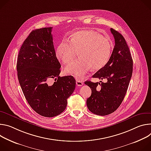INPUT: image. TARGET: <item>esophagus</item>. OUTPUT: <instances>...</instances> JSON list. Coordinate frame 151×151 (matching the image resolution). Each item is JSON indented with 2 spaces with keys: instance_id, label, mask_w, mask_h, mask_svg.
<instances>
[{
  "instance_id": "34e87169",
  "label": "esophagus",
  "mask_w": 151,
  "mask_h": 151,
  "mask_svg": "<svg viewBox=\"0 0 151 151\" xmlns=\"http://www.w3.org/2000/svg\"><path fill=\"white\" fill-rule=\"evenodd\" d=\"M76 85L78 86H81L83 85V81L81 80H80L79 78H76Z\"/></svg>"
}]
</instances>
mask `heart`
<instances>
[{
    "instance_id": "heart-1",
    "label": "heart",
    "mask_w": 151,
    "mask_h": 151,
    "mask_svg": "<svg viewBox=\"0 0 151 151\" xmlns=\"http://www.w3.org/2000/svg\"><path fill=\"white\" fill-rule=\"evenodd\" d=\"M111 50L112 45L108 39L92 30H81L73 33L70 41H62L56 55L63 63L68 64L79 53L80 59L69 63L64 71L81 78L91 68L98 70L104 67L110 58Z\"/></svg>"
}]
</instances>
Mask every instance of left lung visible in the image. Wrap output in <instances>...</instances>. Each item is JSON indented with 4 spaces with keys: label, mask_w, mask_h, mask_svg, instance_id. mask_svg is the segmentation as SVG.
Wrapping results in <instances>:
<instances>
[{
    "label": "left lung",
    "mask_w": 151,
    "mask_h": 151,
    "mask_svg": "<svg viewBox=\"0 0 151 151\" xmlns=\"http://www.w3.org/2000/svg\"><path fill=\"white\" fill-rule=\"evenodd\" d=\"M110 31L115 41L113 52L107 64L92 76L101 80L106 78L107 81L85 82L92 91L87 99V107L92 113L100 116L111 114L120 106L132 73V59L125 38L114 29L111 28ZM98 84L100 86L97 88Z\"/></svg>",
    "instance_id": "1"
}]
</instances>
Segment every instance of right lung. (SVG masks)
<instances>
[{"label":"right lung","mask_w":151,"mask_h":151,"mask_svg":"<svg viewBox=\"0 0 151 151\" xmlns=\"http://www.w3.org/2000/svg\"><path fill=\"white\" fill-rule=\"evenodd\" d=\"M52 31V27L32 31L20 48L17 62L19 81L27 103L37 113L48 118L65 110L76 83L71 76H59L61 65ZM52 78L55 81L48 86Z\"/></svg>","instance_id":"1"}]
</instances>
